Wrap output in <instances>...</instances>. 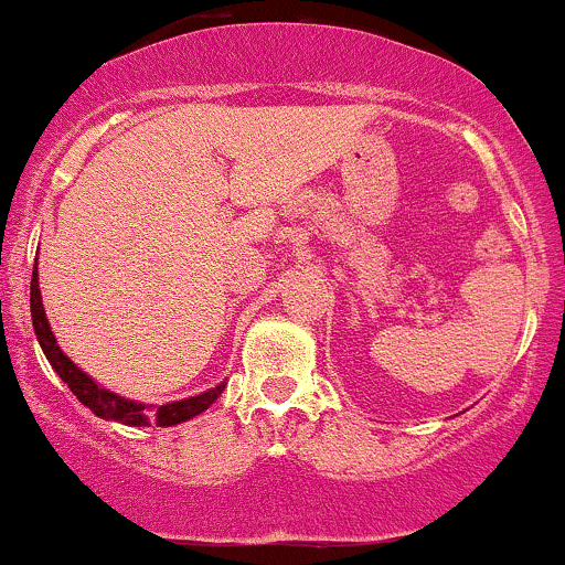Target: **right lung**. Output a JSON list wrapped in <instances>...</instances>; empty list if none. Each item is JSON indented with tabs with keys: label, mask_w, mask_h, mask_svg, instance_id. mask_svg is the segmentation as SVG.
I'll use <instances>...</instances> for the list:
<instances>
[{
	"label": "right lung",
	"mask_w": 565,
	"mask_h": 565,
	"mask_svg": "<svg viewBox=\"0 0 565 565\" xmlns=\"http://www.w3.org/2000/svg\"><path fill=\"white\" fill-rule=\"evenodd\" d=\"M31 318H33V331H36L39 344H42L44 355H46V360H50L52 369L57 371V376L67 384V390L76 394L81 405H86L94 416H99L105 420H118V424H126V426H149V424L175 426V424H183V420L200 416V413H205L207 407L217 399V394L223 392V386H226V384H217V386H213V390L196 394V397L160 405L158 411H149L152 405L136 403V399H126V397H120V394L99 386L92 376H88V373L81 371L78 365L57 348V339H54V334H52V326H50V321H46V312L42 305V291H39V270L36 268H33V276H31Z\"/></svg>",
	"instance_id": "1"
}]
</instances>
